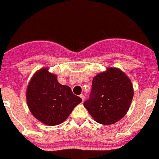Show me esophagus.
Here are the masks:
<instances>
[{"instance_id":"1","label":"esophagus","mask_w":159,"mask_h":159,"mask_svg":"<svg viewBox=\"0 0 159 159\" xmlns=\"http://www.w3.org/2000/svg\"><path fill=\"white\" fill-rule=\"evenodd\" d=\"M80 98L82 99L83 102H84V99H85V96H84V95H80Z\"/></svg>"}]
</instances>
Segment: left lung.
Here are the masks:
<instances>
[{
    "label": "left lung",
    "mask_w": 159,
    "mask_h": 159,
    "mask_svg": "<svg viewBox=\"0 0 159 159\" xmlns=\"http://www.w3.org/2000/svg\"><path fill=\"white\" fill-rule=\"evenodd\" d=\"M133 96L129 77L119 68L108 67L93 78L90 98L84 106L95 122L111 125L126 116Z\"/></svg>",
    "instance_id": "1"
}]
</instances>
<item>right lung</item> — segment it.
Instances as JSON below:
<instances>
[{
  "label": "right lung",
  "instance_id": "right-lung-1",
  "mask_svg": "<svg viewBox=\"0 0 159 159\" xmlns=\"http://www.w3.org/2000/svg\"><path fill=\"white\" fill-rule=\"evenodd\" d=\"M29 111L37 120L48 126H57L64 122L82 99L62 85L56 74L43 67L33 74L26 91Z\"/></svg>",
  "mask_w": 159,
  "mask_h": 159
}]
</instances>
